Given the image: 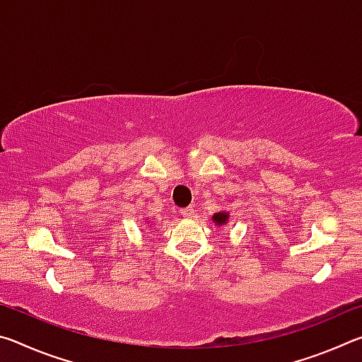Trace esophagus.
<instances>
[{
    "label": "esophagus",
    "mask_w": 362,
    "mask_h": 362,
    "mask_svg": "<svg viewBox=\"0 0 362 362\" xmlns=\"http://www.w3.org/2000/svg\"><path fill=\"white\" fill-rule=\"evenodd\" d=\"M180 214L185 218H192L194 216V209H193V207H185V209H182Z\"/></svg>",
    "instance_id": "1"
}]
</instances>
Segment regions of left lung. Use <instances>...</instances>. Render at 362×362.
I'll list each match as a JSON object with an SVG mask.
<instances>
[{
  "label": "left lung",
  "mask_w": 362,
  "mask_h": 362,
  "mask_svg": "<svg viewBox=\"0 0 362 362\" xmlns=\"http://www.w3.org/2000/svg\"><path fill=\"white\" fill-rule=\"evenodd\" d=\"M228 220H230V214L228 212H225V211H220V212H216L212 216V222L216 223L217 226H223V225H226L228 223Z\"/></svg>",
  "instance_id": "1"
}]
</instances>
